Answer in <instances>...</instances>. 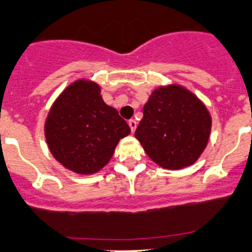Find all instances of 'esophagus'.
<instances>
[{"instance_id": "obj_1", "label": "esophagus", "mask_w": 252, "mask_h": 252, "mask_svg": "<svg viewBox=\"0 0 252 252\" xmlns=\"http://www.w3.org/2000/svg\"><path fill=\"white\" fill-rule=\"evenodd\" d=\"M128 126H130L131 128V132H135L136 127H137V122H136V120H128Z\"/></svg>"}]
</instances>
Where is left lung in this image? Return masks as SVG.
Wrapping results in <instances>:
<instances>
[{"mask_svg":"<svg viewBox=\"0 0 252 252\" xmlns=\"http://www.w3.org/2000/svg\"><path fill=\"white\" fill-rule=\"evenodd\" d=\"M211 116L206 106L179 85L154 90L144 106L135 137L154 162L168 170L195 163L209 142Z\"/></svg>","mask_w":252,"mask_h":252,"instance_id":"1","label":"left lung"}]
</instances>
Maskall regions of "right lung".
Segmentation results:
<instances>
[{"instance_id": "right-lung-1", "label": "right lung", "mask_w": 252, "mask_h": 252, "mask_svg": "<svg viewBox=\"0 0 252 252\" xmlns=\"http://www.w3.org/2000/svg\"><path fill=\"white\" fill-rule=\"evenodd\" d=\"M131 132L116 108L103 102L101 87L77 80L55 101L45 122L54 158L76 174H96L108 163L116 145Z\"/></svg>"}]
</instances>
